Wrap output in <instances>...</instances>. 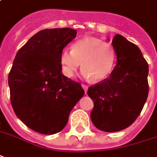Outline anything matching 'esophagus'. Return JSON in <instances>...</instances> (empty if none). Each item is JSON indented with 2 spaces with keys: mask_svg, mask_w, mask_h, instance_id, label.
Masks as SVG:
<instances>
[{
  "mask_svg": "<svg viewBox=\"0 0 157 157\" xmlns=\"http://www.w3.org/2000/svg\"><path fill=\"white\" fill-rule=\"evenodd\" d=\"M82 87H83V89L85 90V91L87 92V90H88V86H86V85H84V84H83V85H82Z\"/></svg>",
  "mask_w": 157,
  "mask_h": 157,
  "instance_id": "34e87169",
  "label": "esophagus"
}]
</instances>
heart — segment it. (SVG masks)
I'll return each mask as SVG.
<instances>
[{
	"label": "heart",
	"mask_w": 157,
	"mask_h": 157,
	"mask_svg": "<svg viewBox=\"0 0 157 157\" xmlns=\"http://www.w3.org/2000/svg\"><path fill=\"white\" fill-rule=\"evenodd\" d=\"M62 71L67 78L74 76L83 66V75L102 81L110 74L114 66V52L110 44L96 38L86 37L76 41L72 50L64 49L60 55Z\"/></svg>",
	"instance_id": "b5f03b06"
}]
</instances>
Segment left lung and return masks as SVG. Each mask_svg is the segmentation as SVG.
I'll list each match as a JSON object with an SVG mask.
<instances>
[{"mask_svg":"<svg viewBox=\"0 0 157 157\" xmlns=\"http://www.w3.org/2000/svg\"><path fill=\"white\" fill-rule=\"evenodd\" d=\"M117 65L109 78L89 87L87 94L94 107L91 119L98 130H124L137 118L149 93V66L140 49L124 37L112 40Z\"/></svg>","mask_w":157,"mask_h":157,"instance_id":"left-lung-1","label":"left lung"}]
</instances>
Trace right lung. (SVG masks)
<instances>
[{
	"label": "right lung",
	"mask_w": 157,
	"mask_h": 157,
	"mask_svg": "<svg viewBox=\"0 0 157 157\" xmlns=\"http://www.w3.org/2000/svg\"><path fill=\"white\" fill-rule=\"evenodd\" d=\"M72 28L44 29L18 51L8 75L10 100L18 118L33 130L61 131L85 94L79 83L62 74L61 52L76 37Z\"/></svg>",
	"instance_id": "add662e5"
}]
</instances>
